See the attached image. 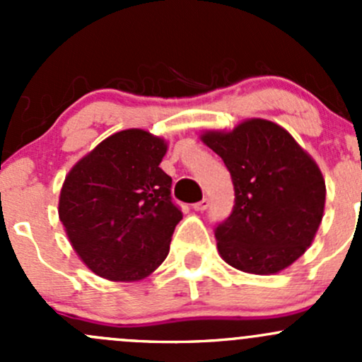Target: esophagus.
Wrapping results in <instances>:
<instances>
[{
	"mask_svg": "<svg viewBox=\"0 0 362 362\" xmlns=\"http://www.w3.org/2000/svg\"><path fill=\"white\" fill-rule=\"evenodd\" d=\"M208 206H210V199H208V198H203L202 202H198V203H194V204H192V208H194V210H198V211H203V210H206Z\"/></svg>",
	"mask_w": 362,
	"mask_h": 362,
	"instance_id": "esophagus-1",
	"label": "esophagus"
}]
</instances>
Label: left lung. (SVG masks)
<instances>
[{"label": "left lung", "instance_id": "left-lung-1", "mask_svg": "<svg viewBox=\"0 0 362 362\" xmlns=\"http://www.w3.org/2000/svg\"><path fill=\"white\" fill-rule=\"evenodd\" d=\"M202 140L235 185L231 215L215 228L221 257L254 275H275L301 257L322 222L326 182L312 156L279 124L247 119Z\"/></svg>", "mask_w": 362, "mask_h": 362}]
</instances>
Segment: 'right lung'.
<instances>
[{
	"mask_svg": "<svg viewBox=\"0 0 362 362\" xmlns=\"http://www.w3.org/2000/svg\"><path fill=\"white\" fill-rule=\"evenodd\" d=\"M168 144L144 129L101 141L69 170L59 218L83 264L112 282H134L159 268L182 211L171 177L159 168Z\"/></svg>",
	"mask_w": 362,
	"mask_h": 362,
	"instance_id": "obj_1",
	"label": "right lung"
}]
</instances>
